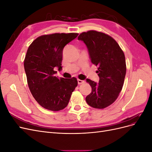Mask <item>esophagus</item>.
Returning <instances> with one entry per match:
<instances>
[{
    "label": "esophagus",
    "instance_id": "esophagus-1",
    "mask_svg": "<svg viewBox=\"0 0 152 152\" xmlns=\"http://www.w3.org/2000/svg\"><path fill=\"white\" fill-rule=\"evenodd\" d=\"M77 81H78V84H84V82H85V81H84V80H80V79H78V80H77Z\"/></svg>",
    "mask_w": 152,
    "mask_h": 152
}]
</instances>
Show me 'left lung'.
<instances>
[{
	"label": "left lung",
	"mask_w": 152,
	"mask_h": 152,
	"mask_svg": "<svg viewBox=\"0 0 152 152\" xmlns=\"http://www.w3.org/2000/svg\"><path fill=\"white\" fill-rule=\"evenodd\" d=\"M78 39L86 44L92 63L98 66L99 83L86 80L92 87L86 102L93 108L103 109L117 99L122 89L126 73L125 55L115 40L103 32H82Z\"/></svg>",
	"instance_id": "obj_1"
}]
</instances>
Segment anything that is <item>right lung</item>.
<instances>
[{
	"mask_svg": "<svg viewBox=\"0 0 152 152\" xmlns=\"http://www.w3.org/2000/svg\"><path fill=\"white\" fill-rule=\"evenodd\" d=\"M78 35H44L34 40L27 50L24 68L28 87L35 99L45 109L59 111L65 108L78 85L75 77L58 79L54 68L61 70L63 48Z\"/></svg>",
	"mask_w": 152,
	"mask_h": 152,
	"instance_id": "1",
	"label": "right lung"
}]
</instances>
